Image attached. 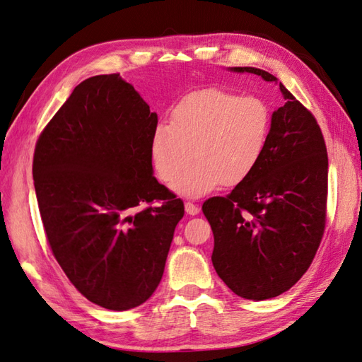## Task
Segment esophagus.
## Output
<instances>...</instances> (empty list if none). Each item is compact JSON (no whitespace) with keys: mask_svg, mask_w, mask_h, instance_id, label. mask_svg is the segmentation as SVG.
I'll return each instance as SVG.
<instances>
[{"mask_svg":"<svg viewBox=\"0 0 362 362\" xmlns=\"http://www.w3.org/2000/svg\"><path fill=\"white\" fill-rule=\"evenodd\" d=\"M184 209H186V212L189 214V216H197L198 212H200V208H198V204H194L187 202L186 204H184Z\"/></svg>","mask_w":362,"mask_h":362,"instance_id":"1","label":"esophagus"}]
</instances>
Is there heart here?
<instances>
[{
	"mask_svg": "<svg viewBox=\"0 0 362 362\" xmlns=\"http://www.w3.org/2000/svg\"><path fill=\"white\" fill-rule=\"evenodd\" d=\"M270 114L255 97H239L209 87L184 97L172 112V124H159L151 137V159L162 181L170 182L191 156L197 160L173 189L198 198L220 184L247 180L259 164L269 142Z\"/></svg>",
	"mask_w": 362,
	"mask_h": 362,
	"instance_id": "1",
	"label": "heart"
}]
</instances>
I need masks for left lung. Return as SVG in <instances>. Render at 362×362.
Here are the masks:
<instances>
[{"instance_id":"8db88e82","label":"left lung","mask_w":362,"mask_h":362,"mask_svg":"<svg viewBox=\"0 0 362 362\" xmlns=\"http://www.w3.org/2000/svg\"><path fill=\"white\" fill-rule=\"evenodd\" d=\"M230 71L279 84L286 101L272 114L255 172L230 195L203 203L217 275L239 297L261 301L289 291L314 259L325 230L328 154L314 115L272 73Z\"/></svg>"}]
</instances>
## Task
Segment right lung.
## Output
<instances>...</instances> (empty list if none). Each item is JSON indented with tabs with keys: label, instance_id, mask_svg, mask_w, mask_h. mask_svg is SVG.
<instances>
[{
	"label": "right lung",
	"instance_id": "add662e5",
	"mask_svg": "<svg viewBox=\"0 0 362 362\" xmlns=\"http://www.w3.org/2000/svg\"><path fill=\"white\" fill-rule=\"evenodd\" d=\"M156 127L134 87L98 75L73 88L35 145L34 187L56 261L87 300L110 311L156 291L184 216L182 202L153 176Z\"/></svg>",
	"mask_w": 362,
	"mask_h": 362
}]
</instances>
